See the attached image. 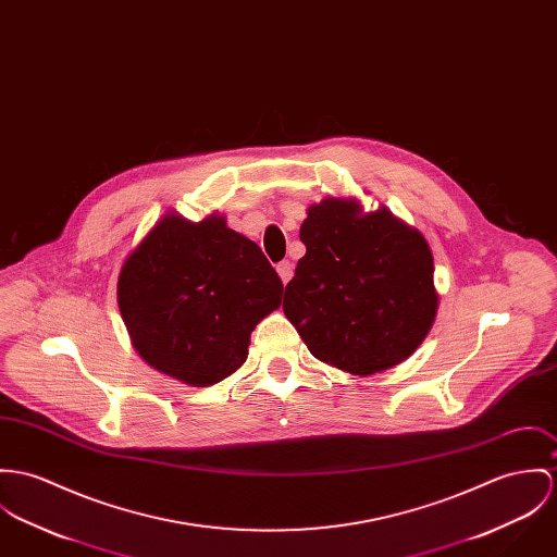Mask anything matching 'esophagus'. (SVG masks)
<instances>
[{"label": "esophagus", "mask_w": 557, "mask_h": 557, "mask_svg": "<svg viewBox=\"0 0 557 557\" xmlns=\"http://www.w3.org/2000/svg\"><path fill=\"white\" fill-rule=\"evenodd\" d=\"M276 272H278V276H281V281L287 285V283L292 281V276H294V263H292L289 259H283V261L276 265Z\"/></svg>", "instance_id": "1"}]
</instances>
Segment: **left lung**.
<instances>
[{
	"label": "left lung",
	"instance_id": "obj_1",
	"mask_svg": "<svg viewBox=\"0 0 557 557\" xmlns=\"http://www.w3.org/2000/svg\"><path fill=\"white\" fill-rule=\"evenodd\" d=\"M306 255L283 310L308 351L351 374L387 370L428 336L438 296L425 238L387 208L327 198L300 227Z\"/></svg>",
	"mask_w": 557,
	"mask_h": 557
}]
</instances>
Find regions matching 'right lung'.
Listing matches in <instances>:
<instances>
[{
	"label": "right lung",
	"mask_w": 557,
	"mask_h": 557,
	"mask_svg": "<svg viewBox=\"0 0 557 557\" xmlns=\"http://www.w3.org/2000/svg\"><path fill=\"white\" fill-rule=\"evenodd\" d=\"M119 308L136 351L159 372L206 387L234 374L283 283L253 240L223 216H163L119 274Z\"/></svg>",
	"instance_id": "add662e5"
}]
</instances>
